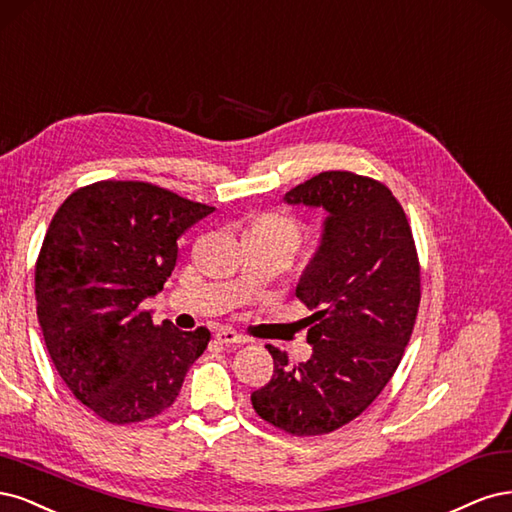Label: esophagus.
Returning <instances> with one entry per match:
<instances>
[{
	"instance_id": "34e87169",
	"label": "esophagus",
	"mask_w": 512,
	"mask_h": 512,
	"mask_svg": "<svg viewBox=\"0 0 512 512\" xmlns=\"http://www.w3.org/2000/svg\"><path fill=\"white\" fill-rule=\"evenodd\" d=\"M214 338H217L221 344H246L249 342V338L234 332V329H229V327H221L219 332L214 334Z\"/></svg>"
}]
</instances>
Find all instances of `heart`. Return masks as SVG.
I'll return each mask as SVG.
<instances>
[{
	"label": "heart",
	"instance_id": "1",
	"mask_svg": "<svg viewBox=\"0 0 512 512\" xmlns=\"http://www.w3.org/2000/svg\"><path fill=\"white\" fill-rule=\"evenodd\" d=\"M253 229H261V232H268L276 238H283L285 242H289L293 249L298 246L300 238H302V225L291 219L285 217V214H266V217H261Z\"/></svg>",
	"mask_w": 512,
	"mask_h": 512
}]
</instances>
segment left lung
I'll return each instance as SVG.
<instances>
[{"label":"left lung","mask_w":512,"mask_h":512,"mask_svg":"<svg viewBox=\"0 0 512 512\" xmlns=\"http://www.w3.org/2000/svg\"><path fill=\"white\" fill-rule=\"evenodd\" d=\"M283 202L327 212L295 287L312 310L302 319L312 355L291 366L268 344L274 374L251 402L278 430L321 436L359 417L398 370L421 300L419 259L400 202L378 180L321 172Z\"/></svg>","instance_id":"1"}]
</instances>
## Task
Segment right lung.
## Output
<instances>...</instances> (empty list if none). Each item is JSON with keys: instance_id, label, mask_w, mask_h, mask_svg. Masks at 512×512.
<instances>
[{"instance_id": "1", "label": "right lung", "mask_w": 512, "mask_h": 512, "mask_svg": "<svg viewBox=\"0 0 512 512\" xmlns=\"http://www.w3.org/2000/svg\"><path fill=\"white\" fill-rule=\"evenodd\" d=\"M212 210L148 183L102 180L74 191L48 225L38 321L63 383L104 421L159 415L206 351V327L155 325L142 302L172 274L176 240Z\"/></svg>"}]
</instances>
